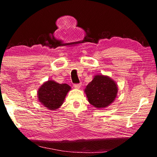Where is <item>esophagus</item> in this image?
I'll list each match as a JSON object with an SVG mask.
<instances>
[{
	"mask_svg": "<svg viewBox=\"0 0 157 157\" xmlns=\"http://www.w3.org/2000/svg\"><path fill=\"white\" fill-rule=\"evenodd\" d=\"M80 86H81V84H74V87H75V88L77 89H79V88H80Z\"/></svg>",
	"mask_w": 157,
	"mask_h": 157,
	"instance_id": "esophagus-1",
	"label": "esophagus"
}]
</instances>
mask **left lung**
Listing matches in <instances>:
<instances>
[{
	"instance_id": "8db88e82",
	"label": "left lung",
	"mask_w": 157,
	"mask_h": 157,
	"mask_svg": "<svg viewBox=\"0 0 157 157\" xmlns=\"http://www.w3.org/2000/svg\"><path fill=\"white\" fill-rule=\"evenodd\" d=\"M89 102L101 109L114 102L118 94L116 82L107 75H95L84 89Z\"/></svg>"
}]
</instances>
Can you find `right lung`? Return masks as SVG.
<instances>
[{"label": "right lung", "mask_w": 157, "mask_h": 157, "mask_svg": "<svg viewBox=\"0 0 157 157\" xmlns=\"http://www.w3.org/2000/svg\"><path fill=\"white\" fill-rule=\"evenodd\" d=\"M71 87L67 84H59L54 80H48L39 87L37 91L39 102L48 109L55 110L63 105Z\"/></svg>", "instance_id": "1"}]
</instances>
